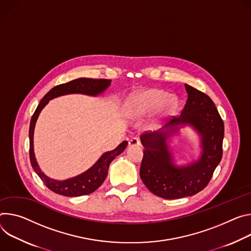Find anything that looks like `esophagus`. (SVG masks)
<instances>
[{
    "instance_id": "1",
    "label": "esophagus",
    "mask_w": 251,
    "mask_h": 251,
    "mask_svg": "<svg viewBox=\"0 0 251 251\" xmlns=\"http://www.w3.org/2000/svg\"><path fill=\"white\" fill-rule=\"evenodd\" d=\"M128 144H129V146H131V147L141 146V141H140V138H138V137H132L131 140H129Z\"/></svg>"
}]
</instances>
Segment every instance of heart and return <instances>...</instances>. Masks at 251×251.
<instances>
[{"label":"heart","instance_id":"heart-1","mask_svg":"<svg viewBox=\"0 0 251 251\" xmlns=\"http://www.w3.org/2000/svg\"><path fill=\"white\" fill-rule=\"evenodd\" d=\"M165 93L159 90H150L136 94L127 104V114L131 117H140L154 110L158 106L166 114L174 113L178 104L177 99L174 96L165 99Z\"/></svg>","mask_w":251,"mask_h":251}]
</instances>
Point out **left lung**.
<instances>
[{"instance_id":"left-lung-1","label":"left lung","mask_w":251,"mask_h":251,"mask_svg":"<svg viewBox=\"0 0 251 251\" xmlns=\"http://www.w3.org/2000/svg\"><path fill=\"white\" fill-rule=\"evenodd\" d=\"M187 100L179 117L165 125V131L145 132V148L140 175L154 196L176 200L194 196L210 181L222 157L225 125L212 100L204 93L185 85ZM191 124L202 136L203 154L196 163L176 168L166 145V138L177 131V126Z\"/></svg>"}]
</instances>
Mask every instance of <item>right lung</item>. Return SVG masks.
I'll list each match as a JSON object with an SVG mask.
<instances>
[{"label": "right lung", "mask_w": 251, "mask_h": 251, "mask_svg": "<svg viewBox=\"0 0 251 251\" xmlns=\"http://www.w3.org/2000/svg\"><path fill=\"white\" fill-rule=\"evenodd\" d=\"M110 79L106 78H87V77H79L74 80H71L62 85L55 86L52 88L40 101L38 107L36 108L35 113L32 117L30 129H29V136H30V159L34 171L46 184V186L50 189L51 191L62 194L65 197H80L90 194L97 190L104 181L106 176L109 163L115 159L116 156L121 154L126 147L127 146V142L125 141L121 145L118 146L117 149L114 151H107L103 153L100 158L93 165V168L88 170L86 173H83L75 177L67 179V180H54L48 177L39 168L38 162L35 157L34 153V129L37 119L41 113V110L44 106L49 102L50 100L53 98H57L60 96L68 95V94H85L89 96H97L102 93L109 85Z\"/></svg>", "instance_id": "right-lung-1"}]
</instances>
